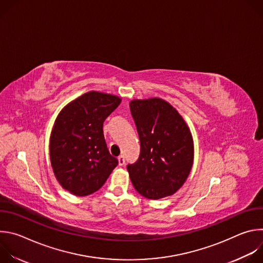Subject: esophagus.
<instances>
[{
	"label": "esophagus",
	"mask_w": 263,
	"mask_h": 263,
	"mask_svg": "<svg viewBox=\"0 0 263 263\" xmlns=\"http://www.w3.org/2000/svg\"><path fill=\"white\" fill-rule=\"evenodd\" d=\"M118 160H119V164L120 165H124L125 164V157L124 155H121L118 157Z\"/></svg>",
	"instance_id": "esophagus-1"
}]
</instances>
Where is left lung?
Listing matches in <instances>:
<instances>
[{"mask_svg":"<svg viewBox=\"0 0 263 263\" xmlns=\"http://www.w3.org/2000/svg\"><path fill=\"white\" fill-rule=\"evenodd\" d=\"M139 141L137 161L127 170L134 189L149 200L174 195L194 163L191 130L178 111L159 98L130 102Z\"/></svg>","mask_w":263,"mask_h":263,"instance_id":"obj_1","label":"left lung"}]
</instances>
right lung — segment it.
<instances>
[{
	"label": "right lung",
	"mask_w": 263,
	"mask_h": 263,
	"mask_svg": "<svg viewBox=\"0 0 263 263\" xmlns=\"http://www.w3.org/2000/svg\"><path fill=\"white\" fill-rule=\"evenodd\" d=\"M121 101L117 96L89 91L58 115L50 138V158L56 179L70 194L85 197L99 191L119 164L107 148L103 123Z\"/></svg>",
	"instance_id": "obj_1"
}]
</instances>
